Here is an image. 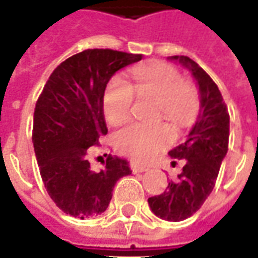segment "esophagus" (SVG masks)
<instances>
[{"mask_svg":"<svg viewBox=\"0 0 258 258\" xmlns=\"http://www.w3.org/2000/svg\"><path fill=\"white\" fill-rule=\"evenodd\" d=\"M130 168L133 170V173H143V171H147V170H148L147 167L138 164L136 161H131V163H130Z\"/></svg>","mask_w":258,"mask_h":258,"instance_id":"obj_1","label":"esophagus"}]
</instances>
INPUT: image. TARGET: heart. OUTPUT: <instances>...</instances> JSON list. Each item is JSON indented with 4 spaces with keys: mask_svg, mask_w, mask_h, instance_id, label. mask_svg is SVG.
<instances>
[{
    "mask_svg": "<svg viewBox=\"0 0 258 258\" xmlns=\"http://www.w3.org/2000/svg\"><path fill=\"white\" fill-rule=\"evenodd\" d=\"M133 85L121 77H112L104 90L102 110L107 121L120 125L128 120L134 98H154V120H168L175 127H187L200 110V94L191 81L182 78L178 68L156 61L133 70ZM174 140L167 124H130L118 130L112 144L117 153L147 163Z\"/></svg>",
    "mask_w": 258,
    "mask_h": 258,
    "instance_id": "obj_1",
    "label": "heart"
}]
</instances>
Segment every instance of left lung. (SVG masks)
<instances>
[{"label": "left lung", "instance_id": "1", "mask_svg": "<svg viewBox=\"0 0 258 258\" xmlns=\"http://www.w3.org/2000/svg\"><path fill=\"white\" fill-rule=\"evenodd\" d=\"M190 70L201 95L200 114L185 143L171 150V158L184 161L181 174L167 190L148 199L151 211L168 221H182L199 211L216 185L220 165L228 150L230 115L217 84L185 55H173ZM175 163V161H174Z\"/></svg>", "mask_w": 258, "mask_h": 258}]
</instances>
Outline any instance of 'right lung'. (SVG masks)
Listing matches in <instances>:
<instances>
[{
	"mask_svg": "<svg viewBox=\"0 0 258 258\" xmlns=\"http://www.w3.org/2000/svg\"><path fill=\"white\" fill-rule=\"evenodd\" d=\"M141 54L110 48L85 49L67 58L49 76L34 110L32 143L49 197L66 214L84 218L104 213L112 188L131 174L127 160L107 156L102 170L90 167V151L108 133L104 90L118 70Z\"/></svg>",
	"mask_w": 258,
	"mask_h": 258,
	"instance_id": "add662e5",
	"label": "right lung"
}]
</instances>
